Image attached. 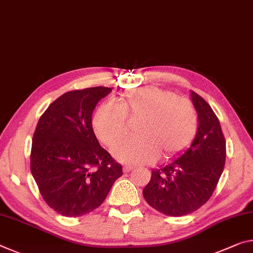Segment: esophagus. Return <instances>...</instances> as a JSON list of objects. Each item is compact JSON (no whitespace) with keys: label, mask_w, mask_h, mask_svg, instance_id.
<instances>
[{"label":"esophagus","mask_w":253,"mask_h":253,"mask_svg":"<svg viewBox=\"0 0 253 253\" xmlns=\"http://www.w3.org/2000/svg\"><path fill=\"white\" fill-rule=\"evenodd\" d=\"M134 169V167L133 166H125L123 168V170H124V172H129V171H131Z\"/></svg>","instance_id":"1"}]
</instances>
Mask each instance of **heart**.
<instances>
[{
  "label": "heart",
  "mask_w": 253,
  "mask_h": 253,
  "mask_svg": "<svg viewBox=\"0 0 253 253\" xmlns=\"http://www.w3.org/2000/svg\"><path fill=\"white\" fill-rule=\"evenodd\" d=\"M130 120L142 119L139 137L124 142L114 154L127 164H148L160 156L169 161L182 154L194 142L198 130V114L189 99L159 86L127 91L118 103L106 102L93 116L98 138L112 147L129 133Z\"/></svg>",
  "instance_id": "b5f03b06"
}]
</instances>
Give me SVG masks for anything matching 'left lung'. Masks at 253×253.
Wrapping results in <instances>:
<instances>
[{"instance_id":"obj_1","label":"left lung","mask_w":253,"mask_h":253,"mask_svg":"<svg viewBox=\"0 0 253 253\" xmlns=\"http://www.w3.org/2000/svg\"><path fill=\"white\" fill-rule=\"evenodd\" d=\"M198 130L190 147L174 161L152 171L143 189L147 204L168 216L197 211L211 197L224 170L226 142L219 120L206 100L191 91Z\"/></svg>"}]
</instances>
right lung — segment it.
Wrapping results in <instances>:
<instances>
[{"mask_svg": "<svg viewBox=\"0 0 253 253\" xmlns=\"http://www.w3.org/2000/svg\"><path fill=\"white\" fill-rule=\"evenodd\" d=\"M111 91L94 86L73 90L51 102L34 133L30 170L50 208L78 217L98 208L123 167L100 146L92 128V112Z\"/></svg>", "mask_w": 253, "mask_h": 253, "instance_id": "right-lung-1", "label": "right lung"}]
</instances>
